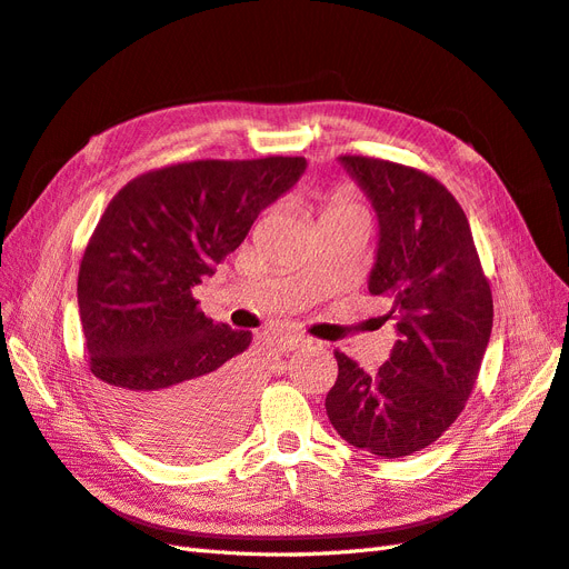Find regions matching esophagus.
<instances>
[{"label":"esophagus","instance_id":"34e87169","mask_svg":"<svg viewBox=\"0 0 569 569\" xmlns=\"http://www.w3.org/2000/svg\"><path fill=\"white\" fill-rule=\"evenodd\" d=\"M276 341H279V346L283 348V351H296V348H302V346H308L310 343V339H305V337H300V333H279V337H276Z\"/></svg>","mask_w":569,"mask_h":569}]
</instances>
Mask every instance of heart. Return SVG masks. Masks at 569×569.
Masks as SVG:
<instances>
[{
  "instance_id": "obj_1",
  "label": "heart",
  "mask_w": 569,
  "mask_h": 569,
  "mask_svg": "<svg viewBox=\"0 0 569 569\" xmlns=\"http://www.w3.org/2000/svg\"><path fill=\"white\" fill-rule=\"evenodd\" d=\"M346 209H358L353 201H348V199H343V197H339V199H333L331 203H329V209H327V213H333V211H346Z\"/></svg>"
}]
</instances>
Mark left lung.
<instances>
[{
	"mask_svg": "<svg viewBox=\"0 0 569 569\" xmlns=\"http://www.w3.org/2000/svg\"><path fill=\"white\" fill-rule=\"evenodd\" d=\"M377 216L372 296L391 300L389 360L368 375L333 353L327 416L348 445L385 459L426 449L463 411L492 329V296L459 201L430 174L341 156Z\"/></svg>",
	"mask_w": 569,
	"mask_h": 569,
	"instance_id": "left-lung-1",
	"label": "left lung"
}]
</instances>
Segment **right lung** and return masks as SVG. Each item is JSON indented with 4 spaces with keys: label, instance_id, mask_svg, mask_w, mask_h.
Instances as JSON below:
<instances>
[{
    "label": "right lung",
    "instance_id": "right-lung-1",
    "mask_svg": "<svg viewBox=\"0 0 569 569\" xmlns=\"http://www.w3.org/2000/svg\"><path fill=\"white\" fill-rule=\"evenodd\" d=\"M305 158L194 160L112 197L79 269V317L110 416L141 447L194 459L236 440L254 395L250 331L197 310L192 288L236 252Z\"/></svg>",
    "mask_w": 569,
    "mask_h": 569
}]
</instances>
